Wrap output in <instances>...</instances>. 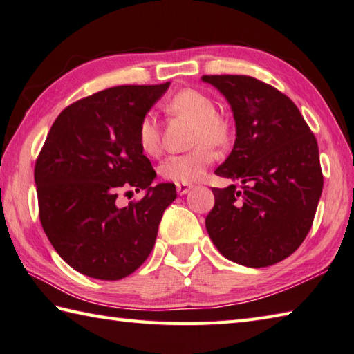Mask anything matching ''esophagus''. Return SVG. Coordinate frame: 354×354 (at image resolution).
I'll list each match as a JSON object with an SVG mask.
<instances>
[{
	"instance_id": "1",
	"label": "esophagus",
	"mask_w": 354,
	"mask_h": 354,
	"mask_svg": "<svg viewBox=\"0 0 354 354\" xmlns=\"http://www.w3.org/2000/svg\"><path fill=\"white\" fill-rule=\"evenodd\" d=\"M192 189V185H187V184H176V190L179 195H185V193H189V190Z\"/></svg>"
}]
</instances>
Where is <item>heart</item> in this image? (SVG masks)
Instances as JSON below:
<instances>
[{
    "label": "heart",
    "mask_w": 354,
    "mask_h": 354,
    "mask_svg": "<svg viewBox=\"0 0 354 354\" xmlns=\"http://www.w3.org/2000/svg\"><path fill=\"white\" fill-rule=\"evenodd\" d=\"M167 110L183 115L196 122L195 144L199 145L189 153L170 155L159 165L161 175L173 183L190 184L203 179L213 162L214 155L207 144L221 145L227 141V124L218 116V107L209 95L195 88H184L171 96ZM138 144L150 156L161 151V129L153 113H145L138 124Z\"/></svg>",
    "instance_id": "1"
}]
</instances>
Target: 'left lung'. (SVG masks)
<instances>
[{
    "label": "left lung",
    "mask_w": 354,
    "mask_h": 354,
    "mask_svg": "<svg viewBox=\"0 0 354 354\" xmlns=\"http://www.w3.org/2000/svg\"><path fill=\"white\" fill-rule=\"evenodd\" d=\"M233 110L236 140L216 175L241 187H213L205 227L221 254L262 268L297 250L313 224L324 176L317 141L299 109L247 75H204Z\"/></svg>",
    "instance_id": "1"
}]
</instances>
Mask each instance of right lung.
Segmentation results:
<instances>
[{
    "label": "right lung",
    "mask_w": 354,
    "mask_h": 354,
    "mask_svg": "<svg viewBox=\"0 0 354 354\" xmlns=\"http://www.w3.org/2000/svg\"><path fill=\"white\" fill-rule=\"evenodd\" d=\"M170 82L118 86L75 101L55 120L35 164L39 221L55 250L88 278L118 281L149 258L173 184L151 187L156 171L138 144V124ZM142 200L115 205L121 189Z\"/></svg>",
    "instance_id": "1"
}]
</instances>
